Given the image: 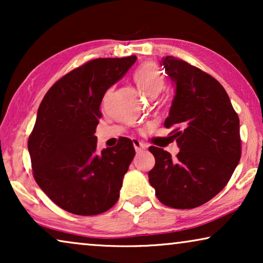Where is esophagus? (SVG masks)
I'll use <instances>...</instances> for the list:
<instances>
[{
    "instance_id": "esophagus-1",
    "label": "esophagus",
    "mask_w": 263,
    "mask_h": 263,
    "mask_svg": "<svg viewBox=\"0 0 263 263\" xmlns=\"http://www.w3.org/2000/svg\"><path fill=\"white\" fill-rule=\"evenodd\" d=\"M133 145H134V148L136 151V153H141L143 151L146 149V146L143 145L142 142L138 141V140H134V142H133Z\"/></svg>"
}]
</instances>
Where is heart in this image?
Here are the masks:
<instances>
[{
    "instance_id": "heart-1",
    "label": "heart",
    "mask_w": 263,
    "mask_h": 263,
    "mask_svg": "<svg viewBox=\"0 0 263 263\" xmlns=\"http://www.w3.org/2000/svg\"><path fill=\"white\" fill-rule=\"evenodd\" d=\"M134 81L138 88L147 98H154L164 88L161 71L154 63H146L134 74Z\"/></svg>"
}]
</instances>
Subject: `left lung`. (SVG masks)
<instances>
[{
	"instance_id": "1",
	"label": "left lung",
	"mask_w": 263,
	"mask_h": 263,
	"mask_svg": "<svg viewBox=\"0 0 263 263\" xmlns=\"http://www.w3.org/2000/svg\"><path fill=\"white\" fill-rule=\"evenodd\" d=\"M161 66L175 84V97L164 122L176 140L177 157L149 147L156 165L151 185L165 206L190 210L221 192L239 163V118L224 87L210 74L172 56Z\"/></svg>"
}]
</instances>
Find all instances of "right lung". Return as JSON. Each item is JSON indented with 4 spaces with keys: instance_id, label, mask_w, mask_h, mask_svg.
Here are the masks:
<instances>
[{
    "instance_id": "right-lung-1",
    "label": "right lung",
    "mask_w": 263,
    "mask_h": 263,
    "mask_svg": "<svg viewBox=\"0 0 263 263\" xmlns=\"http://www.w3.org/2000/svg\"><path fill=\"white\" fill-rule=\"evenodd\" d=\"M136 56L97 59L52 85L28 138L33 176L52 202L78 215H96L117 202L135 149L130 139L97 151L100 104Z\"/></svg>"
}]
</instances>
